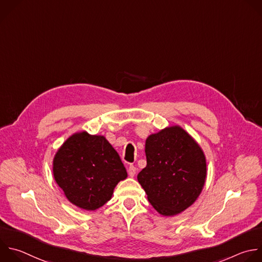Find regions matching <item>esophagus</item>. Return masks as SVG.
I'll use <instances>...</instances> for the list:
<instances>
[{
	"label": "esophagus",
	"mask_w": 262,
	"mask_h": 262,
	"mask_svg": "<svg viewBox=\"0 0 262 262\" xmlns=\"http://www.w3.org/2000/svg\"><path fill=\"white\" fill-rule=\"evenodd\" d=\"M127 171H128V175L130 177H134L136 175V172H137V167L135 165H129Z\"/></svg>",
	"instance_id": "esophagus-1"
}]
</instances>
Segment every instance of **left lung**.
<instances>
[{
  "instance_id": "left-lung-1",
  "label": "left lung",
  "mask_w": 262,
  "mask_h": 262,
  "mask_svg": "<svg viewBox=\"0 0 262 262\" xmlns=\"http://www.w3.org/2000/svg\"><path fill=\"white\" fill-rule=\"evenodd\" d=\"M147 165L138 175L149 203L162 216H175L198 200L207 178L206 156L180 125L167 126L146 139Z\"/></svg>"
}]
</instances>
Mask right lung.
Masks as SVG:
<instances>
[{"instance_id":"right-lung-1","label":"right lung","mask_w":262,"mask_h":262,"mask_svg":"<svg viewBox=\"0 0 262 262\" xmlns=\"http://www.w3.org/2000/svg\"><path fill=\"white\" fill-rule=\"evenodd\" d=\"M53 177L76 207L95 211L112 199L116 185L127 178L117 151L101 135L79 132L58 148L52 163Z\"/></svg>"}]
</instances>
